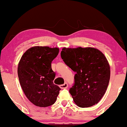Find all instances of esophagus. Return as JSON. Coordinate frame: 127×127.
<instances>
[{
  "label": "esophagus",
  "instance_id": "1",
  "mask_svg": "<svg viewBox=\"0 0 127 127\" xmlns=\"http://www.w3.org/2000/svg\"><path fill=\"white\" fill-rule=\"evenodd\" d=\"M60 87L61 89H66V88H67V87H68V85H67L66 83H65L64 84L60 85Z\"/></svg>",
  "mask_w": 127,
  "mask_h": 127
}]
</instances>
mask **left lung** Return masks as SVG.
<instances>
[{
    "label": "left lung",
    "instance_id": "8db88e82",
    "mask_svg": "<svg viewBox=\"0 0 127 127\" xmlns=\"http://www.w3.org/2000/svg\"><path fill=\"white\" fill-rule=\"evenodd\" d=\"M61 56L75 72L69 93L76 105L88 107L98 103L105 94L110 80V66L101 51L92 47H64Z\"/></svg>",
    "mask_w": 127,
    "mask_h": 127
}]
</instances>
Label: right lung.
<instances>
[{"mask_svg":"<svg viewBox=\"0 0 127 127\" xmlns=\"http://www.w3.org/2000/svg\"><path fill=\"white\" fill-rule=\"evenodd\" d=\"M59 53L58 48L35 46L29 48L19 62L18 76L27 98L34 105L47 107L57 100L61 88L54 84L55 73L51 62Z\"/></svg>","mask_w":127,"mask_h":127,"instance_id":"obj_1","label":"right lung"}]
</instances>
